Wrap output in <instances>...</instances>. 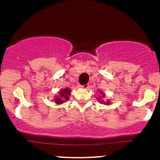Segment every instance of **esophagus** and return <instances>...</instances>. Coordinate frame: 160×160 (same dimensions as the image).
I'll list each match as a JSON object with an SVG mask.
<instances>
[{"label":"esophagus","instance_id":"1","mask_svg":"<svg viewBox=\"0 0 160 160\" xmlns=\"http://www.w3.org/2000/svg\"><path fill=\"white\" fill-rule=\"evenodd\" d=\"M82 87L84 88V89H89V88H91V86H90L89 84H84V85H82Z\"/></svg>","mask_w":160,"mask_h":160}]
</instances>
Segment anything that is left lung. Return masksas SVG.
<instances>
[{"label":"left lung","instance_id":"obj_1","mask_svg":"<svg viewBox=\"0 0 160 160\" xmlns=\"http://www.w3.org/2000/svg\"><path fill=\"white\" fill-rule=\"evenodd\" d=\"M108 102H106V104H108Z\"/></svg>","mask_w":160,"mask_h":160}]
</instances>
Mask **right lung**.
<instances>
[{
    "label": "right lung",
    "instance_id": "obj_1",
    "mask_svg": "<svg viewBox=\"0 0 160 160\" xmlns=\"http://www.w3.org/2000/svg\"><path fill=\"white\" fill-rule=\"evenodd\" d=\"M70 94V90L69 88H65L64 90H62V91L60 92V96L61 97V98L60 97H57L55 99V102L58 103V104H61V103H63L65 100H68L69 97L68 96Z\"/></svg>",
    "mask_w": 160,
    "mask_h": 160
}]
</instances>
